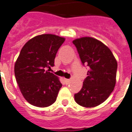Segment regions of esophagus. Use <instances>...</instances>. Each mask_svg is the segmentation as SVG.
<instances>
[{"instance_id": "1", "label": "esophagus", "mask_w": 132, "mask_h": 132, "mask_svg": "<svg viewBox=\"0 0 132 132\" xmlns=\"http://www.w3.org/2000/svg\"><path fill=\"white\" fill-rule=\"evenodd\" d=\"M64 81H65V82L66 84H68L70 82V80L69 79H66V78H64Z\"/></svg>"}]
</instances>
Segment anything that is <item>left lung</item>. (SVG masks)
<instances>
[{
	"label": "left lung",
	"mask_w": 132,
	"mask_h": 132,
	"mask_svg": "<svg viewBox=\"0 0 132 132\" xmlns=\"http://www.w3.org/2000/svg\"><path fill=\"white\" fill-rule=\"evenodd\" d=\"M83 65L88 67L82 88L74 95L80 106L93 108L105 102L116 84L117 62L111 50L102 42L92 37L73 41Z\"/></svg>",
	"instance_id": "1"
}]
</instances>
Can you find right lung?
<instances>
[{"mask_svg": "<svg viewBox=\"0 0 132 132\" xmlns=\"http://www.w3.org/2000/svg\"><path fill=\"white\" fill-rule=\"evenodd\" d=\"M63 37L44 34L30 39L22 48L14 67L15 76L22 95L32 106L48 107L56 100L62 84L50 72Z\"/></svg>", "mask_w": 132, "mask_h": 132, "instance_id": "obj_1", "label": "right lung"}]
</instances>
